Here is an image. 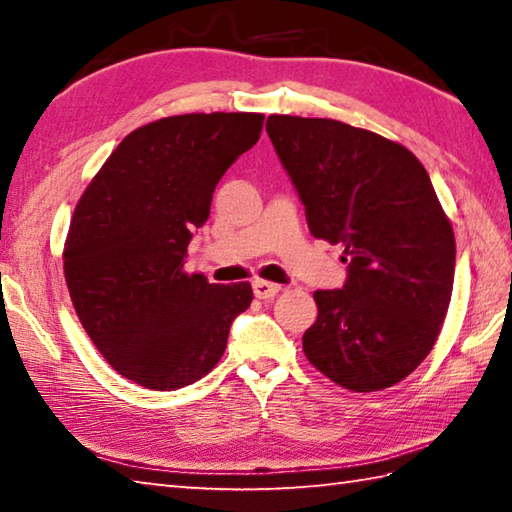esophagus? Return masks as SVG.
Masks as SVG:
<instances>
[{"mask_svg": "<svg viewBox=\"0 0 512 512\" xmlns=\"http://www.w3.org/2000/svg\"><path fill=\"white\" fill-rule=\"evenodd\" d=\"M280 284H275V282H266V280H255L253 282V293H255V298H259V300H271V298H275L277 293H280Z\"/></svg>", "mask_w": 512, "mask_h": 512, "instance_id": "34e87169", "label": "esophagus"}]
</instances>
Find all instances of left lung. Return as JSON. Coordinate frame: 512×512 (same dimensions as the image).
<instances>
[{
    "label": "left lung",
    "mask_w": 512,
    "mask_h": 512,
    "mask_svg": "<svg viewBox=\"0 0 512 512\" xmlns=\"http://www.w3.org/2000/svg\"><path fill=\"white\" fill-rule=\"evenodd\" d=\"M266 133L311 235L348 262L343 289L314 293L305 357L354 393L395 386L427 359L454 287V230L427 169L400 142L336 119L271 115Z\"/></svg>",
    "instance_id": "obj_1"
}]
</instances>
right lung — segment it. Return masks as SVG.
<instances>
[{
	"instance_id": "add662e5",
	"label": "right lung",
	"mask_w": 512,
	"mask_h": 512,
	"mask_svg": "<svg viewBox=\"0 0 512 512\" xmlns=\"http://www.w3.org/2000/svg\"><path fill=\"white\" fill-rule=\"evenodd\" d=\"M259 112H189L126 135L85 189L63 250L81 325L121 377L153 391L194 384L223 357L253 287L187 273L194 228L221 176L262 135Z\"/></svg>"
}]
</instances>
